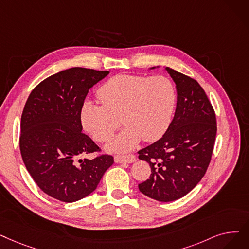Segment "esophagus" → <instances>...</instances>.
Wrapping results in <instances>:
<instances>
[{"instance_id": "obj_1", "label": "esophagus", "mask_w": 249, "mask_h": 249, "mask_svg": "<svg viewBox=\"0 0 249 249\" xmlns=\"http://www.w3.org/2000/svg\"><path fill=\"white\" fill-rule=\"evenodd\" d=\"M114 159H115L116 163H128V164H130V163H133V161L136 160V158H135L134 155H126V156L117 155V156L114 157Z\"/></svg>"}]
</instances>
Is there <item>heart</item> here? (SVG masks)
<instances>
[{"mask_svg": "<svg viewBox=\"0 0 249 249\" xmlns=\"http://www.w3.org/2000/svg\"><path fill=\"white\" fill-rule=\"evenodd\" d=\"M102 106L86 102L81 109L83 128L99 142L110 140L121 123L125 128L107 145L113 151L133 148L142 138L156 142L172 121L177 93L165 77L119 74L104 82L96 91Z\"/></svg>", "mask_w": 249, "mask_h": 249, "instance_id": "obj_1", "label": "heart"}]
</instances>
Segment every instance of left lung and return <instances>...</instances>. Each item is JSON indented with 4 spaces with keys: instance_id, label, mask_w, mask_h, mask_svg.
<instances>
[{
    "instance_id": "obj_1",
    "label": "left lung",
    "mask_w": 249,
    "mask_h": 249,
    "mask_svg": "<svg viewBox=\"0 0 249 249\" xmlns=\"http://www.w3.org/2000/svg\"><path fill=\"white\" fill-rule=\"evenodd\" d=\"M178 92L175 116L158 142L138 151L150 166L149 179L138 184L144 196L163 202L183 197L197 185L212 159L217 120L199 83L166 68Z\"/></svg>"
}]
</instances>
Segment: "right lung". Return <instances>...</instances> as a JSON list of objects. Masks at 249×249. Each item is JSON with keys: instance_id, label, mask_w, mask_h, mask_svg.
Here are the masks:
<instances>
[{"instance_id": "obj_1", "label": "right lung", "mask_w": 249, "mask_h": 249, "mask_svg": "<svg viewBox=\"0 0 249 249\" xmlns=\"http://www.w3.org/2000/svg\"><path fill=\"white\" fill-rule=\"evenodd\" d=\"M109 71L74 67L42 80L29 94L21 116L19 137L23 163L37 186L63 202L84 198L113 163L82 132L81 109L89 90Z\"/></svg>"}]
</instances>
